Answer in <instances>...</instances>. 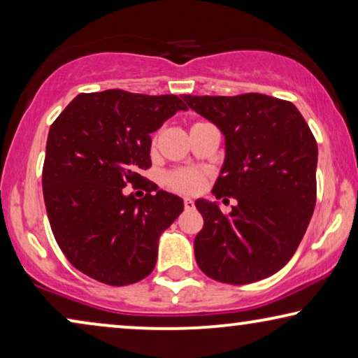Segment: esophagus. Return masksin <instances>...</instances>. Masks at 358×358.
<instances>
[{
    "label": "esophagus",
    "mask_w": 358,
    "mask_h": 358,
    "mask_svg": "<svg viewBox=\"0 0 358 358\" xmlns=\"http://www.w3.org/2000/svg\"><path fill=\"white\" fill-rule=\"evenodd\" d=\"M184 207H185V210H192L195 207L194 200L192 199H184Z\"/></svg>",
    "instance_id": "34e87169"
}]
</instances>
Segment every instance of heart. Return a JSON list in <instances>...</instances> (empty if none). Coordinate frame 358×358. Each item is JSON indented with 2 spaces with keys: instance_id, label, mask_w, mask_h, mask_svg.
<instances>
[{
  "instance_id": "1",
  "label": "heart",
  "mask_w": 358,
  "mask_h": 358,
  "mask_svg": "<svg viewBox=\"0 0 358 358\" xmlns=\"http://www.w3.org/2000/svg\"><path fill=\"white\" fill-rule=\"evenodd\" d=\"M164 182L176 192L195 194L203 187L205 176L199 169H178L166 174Z\"/></svg>"
}]
</instances>
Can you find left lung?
Segmentation results:
<instances>
[{
  "label": "left lung",
  "mask_w": 358,
  "mask_h": 358,
  "mask_svg": "<svg viewBox=\"0 0 358 358\" xmlns=\"http://www.w3.org/2000/svg\"><path fill=\"white\" fill-rule=\"evenodd\" d=\"M182 99L223 134L224 163L212 192L238 202L228 215L217 202H195L203 217L195 261L205 275L231 285L273 275L315 212L317 145L310 127L292 102L259 92Z\"/></svg>",
  "instance_id": "obj_1"
}]
</instances>
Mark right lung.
Returning <instances> with one entry per match:
<instances>
[{
  "mask_svg": "<svg viewBox=\"0 0 358 358\" xmlns=\"http://www.w3.org/2000/svg\"><path fill=\"white\" fill-rule=\"evenodd\" d=\"M178 110V96L122 90L78 94L48 131L43 200L58 246L73 267L107 285L150 275L161 233L182 213L184 200L145 184L148 194L125 195L151 166V136Z\"/></svg>",
  "mask_w": 358,
  "mask_h": 358,
  "instance_id": "add662e5",
  "label": "right lung"
}]
</instances>
